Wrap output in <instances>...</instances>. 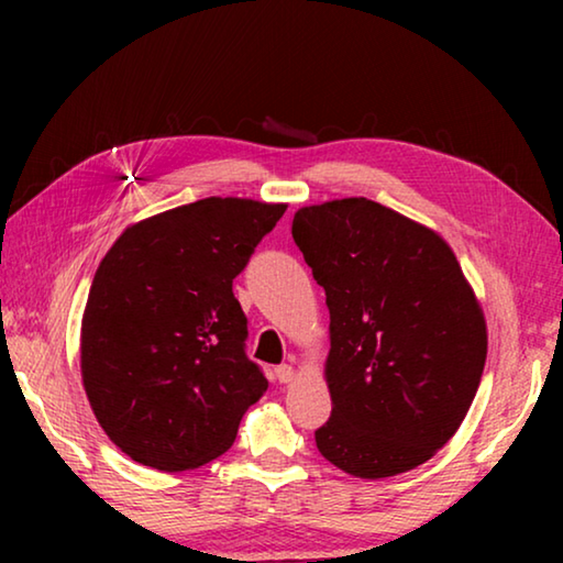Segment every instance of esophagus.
I'll list each match as a JSON object with an SVG mask.
<instances>
[{
  "label": "esophagus",
  "mask_w": 563,
  "mask_h": 563,
  "mask_svg": "<svg viewBox=\"0 0 563 563\" xmlns=\"http://www.w3.org/2000/svg\"><path fill=\"white\" fill-rule=\"evenodd\" d=\"M275 377H278V383L288 385V383H292V379H295V367H292V365L275 367Z\"/></svg>",
  "instance_id": "obj_1"
}]
</instances>
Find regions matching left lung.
<instances>
[{
	"label": "left lung",
	"mask_w": 563,
	"mask_h": 563,
	"mask_svg": "<svg viewBox=\"0 0 563 563\" xmlns=\"http://www.w3.org/2000/svg\"><path fill=\"white\" fill-rule=\"evenodd\" d=\"M292 238L330 310L320 454L360 479L415 470L460 430L487 360L452 247L367 198L300 208Z\"/></svg>",
	"instance_id": "8db88e82"
}]
</instances>
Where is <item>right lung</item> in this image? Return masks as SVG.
Wrapping results in <instances>:
<instances>
[{
	"label": "right lung",
	"mask_w": 563,
	"mask_h": 563,
	"mask_svg": "<svg viewBox=\"0 0 563 563\" xmlns=\"http://www.w3.org/2000/svg\"><path fill=\"white\" fill-rule=\"evenodd\" d=\"M285 203L203 198L129 225L93 275L81 379L133 462L186 472L231 450L268 379L245 355L233 280Z\"/></svg>",
	"instance_id": "right-lung-1"
}]
</instances>
